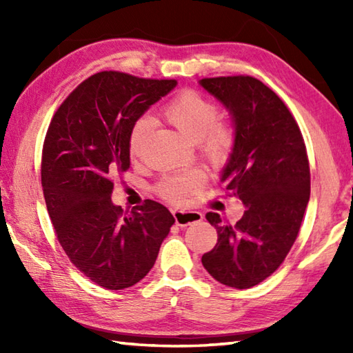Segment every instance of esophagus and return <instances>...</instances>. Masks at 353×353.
<instances>
[{"instance_id": "34e87169", "label": "esophagus", "mask_w": 353, "mask_h": 353, "mask_svg": "<svg viewBox=\"0 0 353 353\" xmlns=\"http://www.w3.org/2000/svg\"><path fill=\"white\" fill-rule=\"evenodd\" d=\"M172 215H174L176 224H179L181 228L190 226L192 223L203 220V215L197 211H181V209H176V211H172Z\"/></svg>"}]
</instances>
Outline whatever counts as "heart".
Masks as SVG:
<instances>
[{
  "instance_id": "obj_1",
  "label": "heart",
  "mask_w": 353,
  "mask_h": 353,
  "mask_svg": "<svg viewBox=\"0 0 353 353\" xmlns=\"http://www.w3.org/2000/svg\"><path fill=\"white\" fill-rule=\"evenodd\" d=\"M216 101L196 89H186L165 104L163 117L190 142H199L200 150L212 163H221L229 157L235 134L232 125L219 118ZM150 119L139 118L133 123L129 134V153L132 159L144 156ZM205 182L200 171H186L182 174L165 177L157 185V194L170 203L181 205Z\"/></svg>"
}]
</instances>
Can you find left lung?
Wrapping results in <instances>:
<instances>
[{
    "label": "left lung",
    "mask_w": 353,
    "mask_h": 353,
    "mask_svg": "<svg viewBox=\"0 0 353 353\" xmlns=\"http://www.w3.org/2000/svg\"><path fill=\"white\" fill-rule=\"evenodd\" d=\"M200 85L234 119L235 144L221 182L245 206L235 226L206 214L219 239L201 264L226 287L252 288L281 267L301 230L311 191L305 141L285 103L261 80L228 76Z\"/></svg>",
    "instance_id": "obj_1"
}]
</instances>
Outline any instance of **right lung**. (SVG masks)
<instances>
[{
    "mask_svg": "<svg viewBox=\"0 0 353 353\" xmlns=\"http://www.w3.org/2000/svg\"><path fill=\"white\" fill-rule=\"evenodd\" d=\"M176 85L97 72L66 97L45 134L41 181L57 239L74 267L106 290L145 277L174 224L157 201L124 212L110 194L114 177L130 168L133 123Z\"/></svg>",
    "mask_w": 353,
    "mask_h": 353,
    "instance_id": "obj_1",
    "label": "right lung"
}]
</instances>
